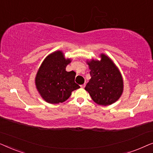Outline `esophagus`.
<instances>
[{"label": "esophagus", "mask_w": 153, "mask_h": 153, "mask_svg": "<svg viewBox=\"0 0 153 153\" xmlns=\"http://www.w3.org/2000/svg\"><path fill=\"white\" fill-rule=\"evenodd\" d=\"M85 86V83H84V84H83V85H81V88H84Z\"/></svg>", "instance_id": "1"}]
</instances>
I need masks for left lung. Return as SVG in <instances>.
<instances>
[{"label":"left lung","mask_w":153,"mask_h":153,"mask_svg":"<svg viewBox=\"0 0 153 153\" xmlns=\"http://www.w3.org/2000/svg\"><path fill=\"white\" fill-rule=\"evenodd\" d=\"M100 60H87L91 78L85 90L92 100L102 106H108L118 101L123 93L122 74L114 61L104 53Z\"/></svg>","instance_id":"8db88e82"}]
</instances>
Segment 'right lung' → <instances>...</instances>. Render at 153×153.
<instances>
[{
	"label": "right lung",
	"mask_w": 153,
	"mask_h": 153,
	"mask_svg": "<svg viewBox=\"0 0 153 153\" xmlns=\"http://www.w3.org/2000/svg\"><path fill=\"white\" fill-rule=\"evenodd\" d=\"M72 59L65 58L63 52H52L42 62L35 76L36 88L42 98L49 104H59L66 101L72 92L80 86L74 82V71L67 72L66 67Z\"/></svg>",
	"instance_id": "add662e5"
}]
</instances>
